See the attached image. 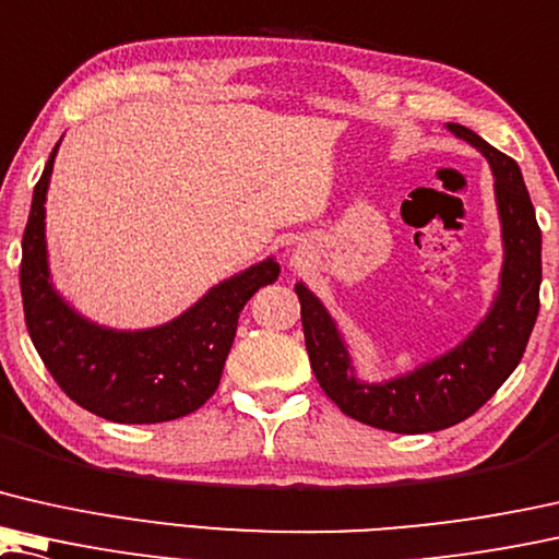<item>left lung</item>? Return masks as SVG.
<instances>
[{"mask_svg": "<svg viewBox=\"0 0 559 559\" xmlns=\"http://www.w3.org/2000/svg\"><path fill=\"white\" fill-rule=\"evenodd\" d=\"M447 128L487 158L504 249L497 295L472 333L408 373L370 383L355 373L353 355L328 307L305 282L295 285L307 355L320 388L345 416L393 433L441 431L476 414L520 366L539 312L542 231L520 166L466 126Z\"/></svg>", "mask_w": 559, "mask_h": 559, "instance_id": "8db88e82", "label": "left lung"}]
</instances>
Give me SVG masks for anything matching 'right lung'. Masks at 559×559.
<instances>
[{
    "mask_svg": "<svg viewBox=\"0 0 559 559\" xmlns=\"http://www.w3.org/2000/svg\"><path fill=\"white\" fill-rule=\"evenodd\" d=\"M60 143L32 193L22 237L24 320L39 358L78 406L116 424H164L199 411L222 380L239 312L280 277L274 257L222 280L179 318L156 328L116 330L80 314L52 285L45 201Z\"/></svg>",
    "mask_w": 559,
    "mask_h": 559,
    "instance_id": "obj_1",
    "label": "right lung"
}]
</instances>
